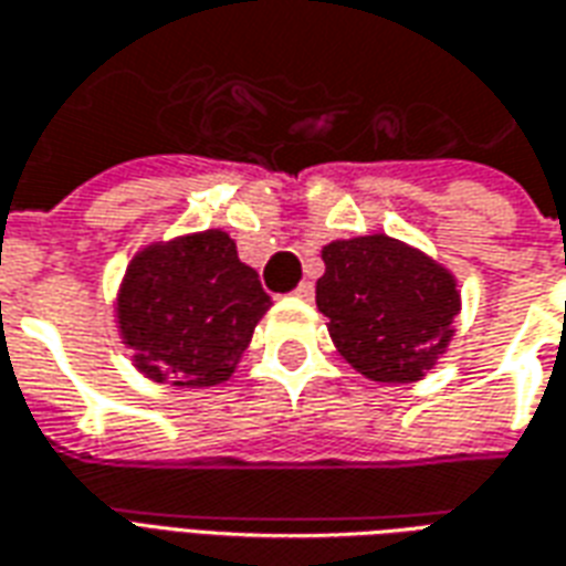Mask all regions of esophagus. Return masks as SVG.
<instances>
[{"mask_svg": "<svg viewBox=\"0 0 566 566\" xmlns=\"http://www.w3.org/2000/svg\"><path fill=\"white\" fill-rule=\"evenodd\" d=\"M294 294L300 296V300H312V296H315V284H312V282H300V284H296Z\"/></svg>", "mask_w": 566, "mask_h": 566, "instance_id": "obj_1", "label": "esophagus"}]
</instances>
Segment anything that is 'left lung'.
Returning a JSON list of instances; mask_svg holds the SVG:
<instances>
[{
	"mask_svg": "<svg viewBox=\"0 0 566 566\" xmlns=\"http://www.w3.org/2000/svg\"><path fill=\"white\" fill-rule=\"evenodd\" d=\"M321 258L315 300L339 355L373 381L421 379L451 339L454 279L391 235L331 242Z\"/></svg>",
	"mask_w": 566,
	"mask_h": 566,
	"instance_id": "left-lung-1",
	"label": "left lung"
}]
</instances>
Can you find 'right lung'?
<instances>
[{
  "label": "right lung",
  "instance_id": "right-lung-1",
  "mask_svg": "<svg viewBox=\"0 0 566 566\" xmlns=\"http://www.w3.org/2000/svg\"><path fill=\"white\" fill-rule=\"evenodd\" d=\"M266 308L270 294L233 239L206 230L145 248L129 263L117 324L148 379L209 388L230 379Z\"/></svg>",
  "mask_w": 566,
  "mask_h": 566
}]
</instances>
